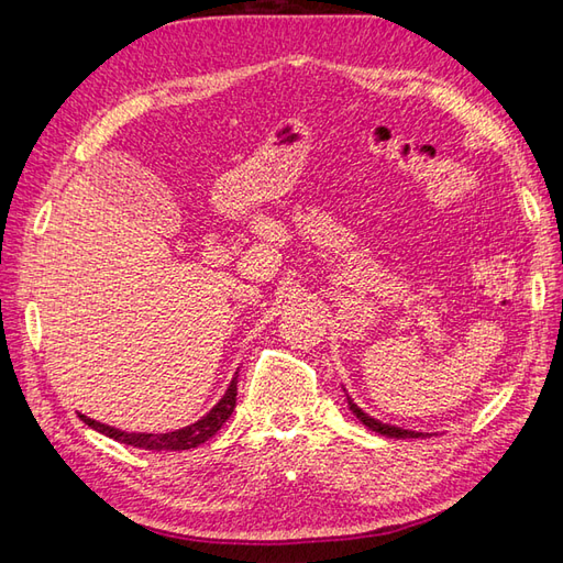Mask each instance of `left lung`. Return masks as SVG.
Returning <instances> with one entry per match:
<instances>
[{
    "mask_svg": "<svg viewBox=\"0 0 563 563\" xmlns=\"http://www.w3.org/2000/svg\"><path fill=\"white\" fill-rule=\"evenodd\" d=\"M343 391H345V387H343ZM345 399H349V409L353 411L357 421L367 426L369 430H375V433H379V435H387V438H428V435H433V433H421V430H409V428H399V426H391V423H382V421H377V418L365 413L361 406H357L349 397V394H345Z\"/></svg>",
    "mask_w": 563,
    "mask_h": 563,
    "instance_id": "obj_1",
    "label": "left lung"
}]
</instances>
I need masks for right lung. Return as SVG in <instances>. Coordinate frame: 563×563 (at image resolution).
Wrapping results in <instances>:
<instances>
[{"mask_svg": "<svg viewBox=\"0 0 563 563\" xmlns=\"http://www.w3.org/2000/svg\"><path fill=\"white\" fill-rule=\"evenodd\" d=\"M236 379H239V369L234 373L230 387L222 394V399L212 406V409L198 418L196 423L184 426L178 430H169V433H130V430H121V428H113L109 423H101V421H93V418L79 413V418L89 428L99 430V433L109 435L118 442H125V445H133V448H142V450H190V448H198L202 442L210 440L218 430L222 428V423L227 418L232 416L234 406H236Z\"/></svg>", "mask_w": 563, "mask_h": 563, "instance_id": "1", "label": "right lung"}]
</instances>
